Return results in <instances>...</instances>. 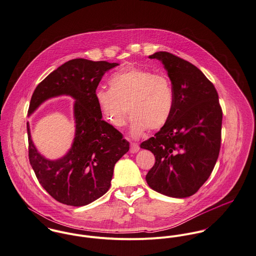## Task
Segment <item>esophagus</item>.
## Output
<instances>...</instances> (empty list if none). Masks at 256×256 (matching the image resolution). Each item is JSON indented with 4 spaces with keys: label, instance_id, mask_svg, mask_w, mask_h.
<instances>
[{
    "label": "esophagus",
    "instance_id": "obj_1",
    "mask_svg": "<svg viewBox=\"0 0 256 256\" xmlns=\"http://www.w3.org/2000/svg\"><path fill=\"white\" fill-rule=\"evenodd\" d=\"M138 150H140V146H138V144H136V142H132V144H130V152L132 154H136Z\"/></svg>",
    "mask_w": 256,
    "mask_h": 256
}]
</instances>
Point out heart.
Listing matches in <instances>:
<instances>
[{
  "label": "heart",
  "instance_id": "obj_1",
  "mask_svg": "<svg viewBox=\"0 0 256 256\" xmlns=\"http://www.w3.org/2000/svg\"><path fill=\"white\" fill-rule=\"evenodd\" d=\"M108 85L110 88H98L95 98L104 118L112 126L120 128L126 124L128 108L134 138H140L148 128H161L170 118L175 94L166 75L132 66L112 74Z\"/></svg>",
  "mask_w": 256,
  "mask_h": 256
}]
</instances>
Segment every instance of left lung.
<instances>
[{
  "instance_id": "obj_1",
  "label": "left lung",
  "mask_w": 256,
  "mask_h": 256,
  "mask_svg": "<svg viewBox=\"0 0 256 256\" xmlns=\"http://www.w3.org/2000/svg\"><path fill=\"white\" fill-rule=\"evenodd\" d=\"M150 58L162 62L175 102L166 124L140 144L155 156L146 179L160 194L187 198L208 180L218 157L222 120L218 95L192 63L166 52H155Z\"/></svg>"
}]
</instances>
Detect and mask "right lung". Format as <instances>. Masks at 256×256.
<instances>
[{
    "label": "right lung",
    "mask_w": 256,
    "mask_h": 256,
    "mask_svg": "<svg viewBox=\"0 0 256 256\" xmlns=\"http://www.w3.org/2000/svg\"><path fill=\"white\" fill-rule=\"evenodd\" d=\"M118 63L76 58L52 72L36 88L28 108L30 116L42 104L58 96L74 101L75 136L71 148L50 160L34 146L28 122V158L44 190L62 204L82 206L108 192L116 161L130 150L122 134L102 120L95 92L104 74Z\"/></svg>",
    "instance_id": "1"
}]
</instances>
